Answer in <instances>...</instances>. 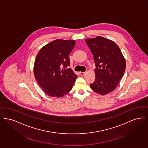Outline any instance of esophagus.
I'll list each match as a JSON object with an SVG mask.
<instances>
[{
    "label": "esophagus",
    "instance_id": "34e87169",
    "mask_svg": "<svg viewBox=\"0 0 148 148\" xmlns=\"http://www.w3.org/2000/svg\"><path fill=\"white\" fill-rule=\"evenodd\" d=\"M79 73L81 76H84V75L86 73V72H80Z\"/></svg>",
    "mask_w": 148,
    "mask_h": 148
}]
</instances>
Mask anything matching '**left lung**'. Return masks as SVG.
<instances>
[{
	"mask_svg": "<svg viewBox=\"0 0 148 148\" xmlns=\"http://www.w3.org/2000/svg\"><path fill=\"white\" fill-rule=\"evenodd\" d=\"M96 65V78L90 88L100 95L115 90L125 69V60L114 42L101 36L86 40Z\"/></svg>",
	"mask_w": 148,
	"mask_h": 148,
	"instance_id": "8db88e82",
	"label": "left lung"
}]
</instances>
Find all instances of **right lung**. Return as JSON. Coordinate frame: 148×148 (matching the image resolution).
Segmentation results:
<instances>
[{
    "label": "right lung",
    "mask_w": 148,
    "mask_h": 148,
    "mask_svg": "<svg viewBox=\"0 0 148 148\" xmlns=\"http://www.w3.org/2000/svg\"><path fill=\"white\" fill-rule=\"evenodd\" d=\"M75 45V40L58 39L39 52L34 64V76L47 95L58 98L72 90L77 75L67 67L70 66L69 55Z\"/></svg>",
    "instance_id": "right-lung-1"
}]
</instances>
